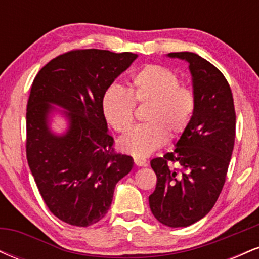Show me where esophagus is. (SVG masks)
Returning a JSON list of instances; mask_svg holds the SVG:
<instances>
[{"mask_svg": "<svg viewBox=\"0 0 259 259\" xmlns=\"http://www.w3.org/2000/svg\"><path fill=\"white\" fill-rule=\"evenodd\" d=\"M134 162H135V164L138 165V167H146L147 165V160L145 158H139V157H135V158H134Z\"/></svg>", "mask_w": 259, "mask_h": 259, "instance_id": "esophagus-1", "label": "esophagus"}]
</instances>
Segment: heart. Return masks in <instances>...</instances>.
<instances>
[{"mask_svg":"<svg viewBox=\"0 0 259 259\" xmlns=\"http://www.w3.org/2000/svg\"><path fill=\"white\" fill-rule=\"evenodd\" d=\"M135 100L147 105L144 119L121 136L118 146L134 157H146L162 146L167 136L174 139L185 132L196 107L192 89L180 85L174 72L158 64H147L133 74L129 91L112 85L101 101L103 117L115 132L125 133L134 123Z\"/></svg>","mask_w":259,"mask_h":259,"instance_id":"obj_1","label":"heart"}]
</instances>
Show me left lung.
Segmentation results:
<instances>
[{
    "mask_svg": "<svg viewBox=\"0 0 259 259\" xmlns=\"http://www.w3.org/2000/svg\"><path fill=\"white\" fill-rule=\"evenodd\" d=\"M187 62L196 107L173 152L151 160L157 175L150 195L152 214L170 228H185L206 217L221 195L234 150L231 89L221 70L192 52L168 53ZM177 162L179 169L168 167Z\"/></svg>",
    "mask_w": 259,
    "mask_h": 259,
    "instance_id": "1",
    "label": "left lung"
}]
</instances>
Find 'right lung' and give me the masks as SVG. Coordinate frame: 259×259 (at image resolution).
Returning <instances> with one entry per match:
<instances>
[{"label": "right lung", "mask_w": 259, "mask_h": 259, "mask_svg": "<svg viewBox=\"0 0 259 259\" xmlns=\"http://www.w3.org/2000/svg\"><path fill=\"white\" fill-rule=\"evenodd\" d=\"M136 58L132 52L75 50L53 58L35 76L26 106V158L46 206L67 224L100 222L117 183L133 169V157L113 151L101 101ZM55 111L68 121L63 134L51 129Z\"/></svg>", "instance_id": "add662e5"}]
</instances>
